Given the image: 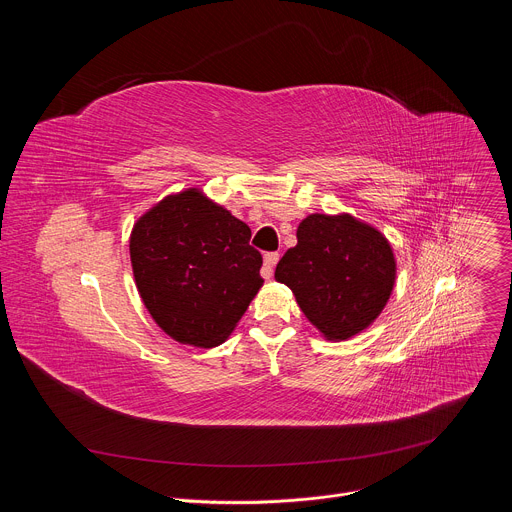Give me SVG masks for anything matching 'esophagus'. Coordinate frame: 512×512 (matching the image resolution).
<instances>
[{
  "label": "esophagus",
  "instance_id": "1",
  "mask_svg": "<svg viewBox=\"0 0 512 512\" xmlns=\"http://www.w3.org/2000/svg\"><path fill=\"white\" fill-rule=\"evenodd\" d=\"M277 261H279V253H265V255H263V269H261V275H263L265 279H271V277H273V269H275Z\"/></svg>",
  "mask_w": 512,
  "mask_h": 512
}]
</instances>
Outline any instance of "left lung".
<instances>
[{"label": "left lung", "mask_w": 512, "mask_h": 512, "mask_svg": "<svg viewBox=\"0 0 512 512\" xmlns=\"http://www.w3.org/2000/svg\"><path fill=\"white\" fill-rule=\"evenodd\" d=\"M397 277L389 239L348 212L310 214L275 279L294 291L318 332L332 342L367 330L385 310Z\"/></svg>", "instance_id": "left-lung-1"}]
</instances>
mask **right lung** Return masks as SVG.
Segmentation results:
<instances>
[{"mask_svg":"<svg viewBox=\"0 0 512 512\" xmlns=\"http://www.w3.org/2000/svg\"><path fill=\"white\" fill-rule=\"evenodd\" d=\"M251 229L200 188L164 196L131 229L135 287L176 342L212 348L237 328L263 285Z\"/></svg>","mask_w":512,"mask_h":512,"instance_id":"add662e5","label":"right lung"}]
</instances>
